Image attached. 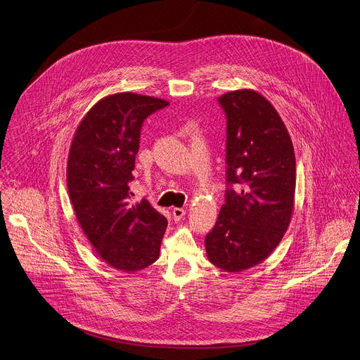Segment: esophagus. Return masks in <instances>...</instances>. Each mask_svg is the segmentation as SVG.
I'll use <instances>...</instances> for the list:
<instances>
[{
    "instance_id": "esophagus-1",
    "label": "esophagus",
    "mask_w": 360,
    "mask_h": 360,
    "mask_svg": "<svg viewBox=\"0 0 360 360\" xmlns=\"http://www.w3.org/2000/svg\"><path fill=\"white\" fill-rule=\"evenodd\" d=\"M172 214H173L174 221H180L186 215V210L184 208H173Z\"/></svg>"
}]
</instances>
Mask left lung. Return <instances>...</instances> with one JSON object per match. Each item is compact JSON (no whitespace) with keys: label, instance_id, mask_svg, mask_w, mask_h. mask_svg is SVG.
<instances>
[{"label":"left lung","instance_id":"left-lung-1","mask_svg":"<svg viewBox=\"0 0 360 360\" xmlns=\"http://www.w3.org/2000/svg\"><path fill=\"white\" fill-rule=\"evenodd\" d=\"M218 104L226 118V190L205 249L219 269L242 271L264 260L288 228L295 156L281 118L263 96L238 90Z\"/></svg>","mask_w":360,"mask_h":360}]
</instances>
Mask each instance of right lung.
<instances>
[{"label": "right lung", "instance_id": "obj_1", "mask_svg": "<svg viewBox=\"0 0 360 360\" xmlns=\"http://www.w3.org/2000/svg\"><path fill=\"white\" fill-rule=\"evenodd\" d=\"M167 101L118 93L98 101L79 125L68 162V188L76 217L110 266L136 271L160 252L167 219L148 200L131 204L135 156L145 120Z\"/></svg>", "mask_w": 360, "mask_h": 360}]
</instances>
